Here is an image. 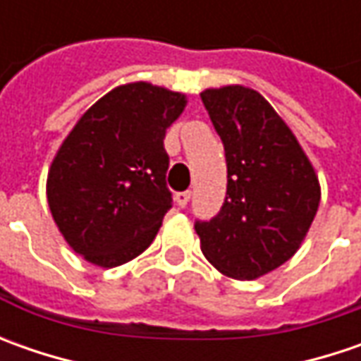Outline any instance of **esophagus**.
Listing matches in <instances>:
<instances>
[{
	"label": "esophagus",
	"mask_w": 361,
	"mask_h": 361,
	"mask_svg": "<svg viewBox=\"0 0 361 361\" xmlns=\"http://www.w3.org/2000/svg\"><path fill=\"white\" fill-rule=\"evenodd\" d=\"M176 204L180 207V209H185L188 204V201H190V190H183V192H176Z\"/></svg>",
	"instance_id": "esophagus-1"
}]
</instances>
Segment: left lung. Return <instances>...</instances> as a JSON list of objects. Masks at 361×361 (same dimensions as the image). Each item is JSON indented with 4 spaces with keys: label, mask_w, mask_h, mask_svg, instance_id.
<instances>
[{
    "label": "left lung",
    "mask_w": 361,
    "mask_h": 361,
    "mask_svg": "<svg viewBox=\"0 0 361 361\" xmlns=\"http://www.w3.org/2000/svg\"><path fill=\"white\" fill-rule=\"evenodd\" d=\"M201 100L225 146L227 197L195 221L202 255L223 275L257 279L299 249L319 207V183L298 138L255 90L225 86Z\"/></svg>",
    "instance_id": "1"
}]
</instances>
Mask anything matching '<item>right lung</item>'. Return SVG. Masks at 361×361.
I'll return each instance as SVG.
<instances>
[{"instance_id":"1","label":"right lung","mask_w":361,"mask_h":361,"mask_svg":"<svg viewBox=\"0 0 361 361\" xmlns=\"http://www.w3.org/2000/svg\"><path fill=\"white\" fill-rule=\"evenodd\" d=\"M185 104V94L136 82L78 120L48 174L49 211L78 255L118 267L157 237L173 207L162 140Z\"/></svg>"}]
</instances>
